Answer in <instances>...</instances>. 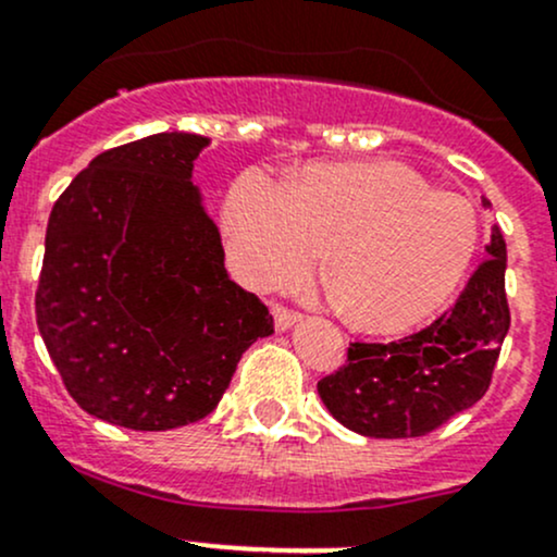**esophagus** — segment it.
<instances>
[{"label":"esophagus","instance_id":"esophagus-1","mask_svg":"<svg viewBox=\"0 0 557 557\" xmlns=\"http://www.w3.org/2000/svg\"><path fill=\"white\" fill-rule=\"evenodd\" d=\"M273 321H276L278 332H286V329H292L297 324V321H300V313H295V310L281 308V305H276V308H273Z\"/></svg>","mask_w":557,"mask_h":557}]
</instances>
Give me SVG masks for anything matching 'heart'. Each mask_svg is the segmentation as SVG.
Here are the masks:
<instances>
[{
	"mask_svg": "<svg viewBox=\"0 0 557 557\" xmlns=\"http://www.w3.org/2000/svg\"><path fill=\"white\" fill-rule=\"evenodd\" d=\"M223 228L236 276L255 289L300 281L326 252V281L356 324L396 332L441 308L468 273L478 218L398 161L313 164L297 181L244 170Z\"/></svg>",
	"mask_w": 557,
	"mask_h": 557,
	"instance_id": "1",
	"label": "heart"
}]
</instances>
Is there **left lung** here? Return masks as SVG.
<instances>
[{"mask_svg": "<svg viewBox=\"0 0 557 557\" xmlns=\"http://www.w3.org/2000/svg\"><path fill=\"white\" fill-rule=\"evenodd\" d=\"M486 255L430 326L398 343L350 345L348 363L319 382L334 420L367 438H420L483 398L510 329L499 225Z\"/></svg>", "mask_w": 557, "mask_h": 557, "instance_id": "left-lung-1", "label": "left lung"}]
</instances>
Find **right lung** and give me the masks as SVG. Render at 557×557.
<instances>
[{
    "label": "right lung",
    "instance_id": "1",
    "mask_svg": "<svg viewBox=\"0 0 557 557\" xmlns=\"http://www.w3.org/2000/svg\"><path fill=\"white\" fill-rule=\"evenodd\" d=\"M209 137L159 133L89 161L47 223L37 326L71 398L98 420H205L273 315L225 271L194 185Z\"/></svg>",
    "mask_w": 557,
    "mask_h": 557
}]
</instances>
